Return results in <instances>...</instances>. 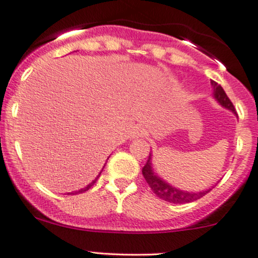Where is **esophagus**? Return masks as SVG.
<instances>
[{"instance_id":"1","label":"esophagus","mask_w":258,"mask_h":258,"mask_svg":"<svg viewBox=\"0 0 258 258\" xmlns=\"http://www.w3.org/2000/svg\"><path fill=\"white\" fill-rule=\"evenodd\" d=\"M131 135L134 138L142 137L143 135H145V128H143L142 126H140V124H136V126H134V128H132Z\"/></svg>"}]
</instances>
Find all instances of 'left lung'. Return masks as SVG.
<instances>
[{"label": "left lung", "mask_w": 258, "mask_h": 258, "mask_svg": "<svg viewBox=\"0 0 258 258\" xmlns=\"http://www.w3.org/2000/svg\"><path fill=\"white\" fill-rule=\"evenodd\" d=\"M211 85H213L214 88V97L220 102L222 106L229 108L232 112L236 113V110H235L231 100L227 97L224 89L214 80H211ZM142 174L143 177H145L146 181L148 183V185H150V188L153 190V193L156 194L157 197L161 198V199H163L168 203H173V204H185V203L194 202V200L200 199V198H203L205 194L211 190V189H209V190L200 191V193H191V191L179 190V189L174 188V186L169 185V184L165 183L164 180H162L161 178L157 177L153 173V170H152L151 153L150 156H148V159L147 162H146L145 167L142 168Z\"/></svg>", "instance_id": "1"}]
</instances>
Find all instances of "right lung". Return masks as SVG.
Wrapping results in <instances>:
<instances>
[{
  "label": "right lung",
  "mask_w": 258,
  "mask_h": 258,
  "mask_svg": "<svg viewBox=\"0 0 258 258\" xmlns=\"http://www.w3.org/2000/svg\"><path fill=\"white\" fill-rule=\"evenodd\" d=\"M97 178H99V177H97ZM97 178H96V179H95V180H93V181H91V183H90V184H89V185H88V186H85V188H83V189H80V190H78V191H74V193H70V194H77V193H84V191L89 190V189H90V188H91V186H93V185H94V183H95V181H96V180H97Z\"/></svg>",
  "instance_id": "obj_1"
}]
</instances>
